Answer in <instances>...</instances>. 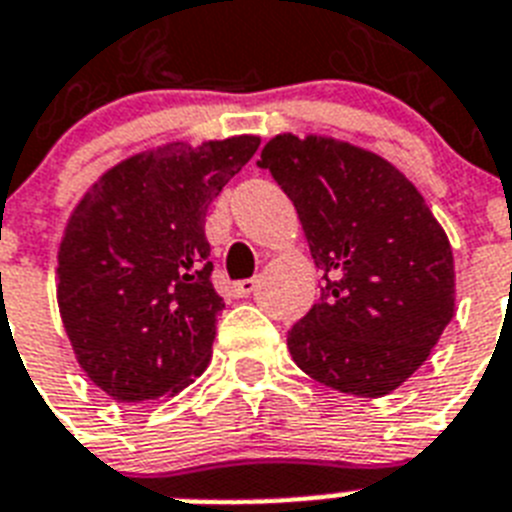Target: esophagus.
Wrapping results in <instances>:
<instances>
[{
	"instance_id": "34e87169",
	"label": "esophagus",
	"mask_w": 512,
	"mask_h": 512,
	"mask_svg": "<svg viewBox=\"0 0 512 512\" xmlns=\"http://www.w3.org/2000/svg\"><path fill=\"white\" fill-rule=\"evenodd\" d=\"M255 289H257L255 278H242V281H234V284H231V294H234V297H247V294H252Z\"/></svg>"
}]
</instances>
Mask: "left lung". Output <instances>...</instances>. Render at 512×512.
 <instances>
[{"label":"left lung","mask_w":512,"mask_h":512,"mask_svg":"<svg viewBox=\"0 0 512 512\" xmlns=\"http://www.w3.org/2000/svg\"><path fill=\"white\" fill-rule=\"evenodd\" d=\"M257 165L294 202L323 273L318 305L286 339L294 363L336 392L389 394L455 313L444 228L400 170L344 141L276 136Z\"/></svg>","instance_id":"8db88e82"}]
</instances>
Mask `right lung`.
<instances>
[{"label": "right lung", "mask_w": 512, "mask_h": 512, "mask_svg": "<svg viewBox=\"0 0 512 512\" xmlns=\"http://www.w3.org/2000/svg\"><path fill=\"white\" fill-rule=\"evenodd\" d=\"M257 136L168 144L99 178L60 244L57 299L86 376L118 402L181 392L207 368L226 307L213 286L207 207Z\"/></svg>", "instance_id": "obj_1"}]
</instances>
